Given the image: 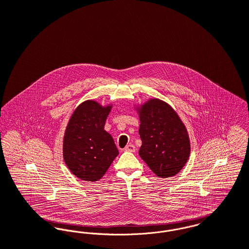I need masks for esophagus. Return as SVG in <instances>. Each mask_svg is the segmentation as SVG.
<instances>
[{
  "instance_id": "34e87169",
  "label": "esophagus",
  "mask_w": 249,
  "mask_h": 249,
  "mask_svg": "<svg viewBox=\"0 0 249 249\" xmlns=\"http://www.w3.org/2000/svg\"><path fill=\"white\" fill-rule=\"evenodd\" d=\"M124 150H125V151H130V152H134V151H135V146L132 145V144L127 145V146H125Z\"/></svg>"
}]
</instances>
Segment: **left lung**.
I'll use <instances>...</instances> for the list:
<instances>
[{
    "instance_id": "8db88e82",
    "label": "left lung",
    "mask_w": 249,
    "mask_h": 249,
    "mask_svg": "<svg viewBox=\"0 0 249 249\" xmlns=\"http://www.w3.org/2000/svg\"><path fill=\"white\" fill-rule=\"evenodd\" d=\"M140 122V157L158 177L178 174L189 158L190 142L175 111L160 100H150L141 108Z\"/></svg>"
}]
</instances>
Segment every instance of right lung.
I'll use <instances>...</instances> for the list:
<instances>
[{
    "instance_id": "1",
    "label": "right lung",
    "mask_w": 249,
    "mask_h": 249,
    "mask_svg": "<svg viewBox=\"0 0 249 249\" xmlns=\"http://www.w3.org/2000/svg\"><path fill=\"white\" fill-rule=\"evenodd\" d=\"M111 107L87 101L77 107L64 137V161L74 175L86 181L103 177L118 155L113 137L104 131Z\"/></svg>"
}]
</instances>
